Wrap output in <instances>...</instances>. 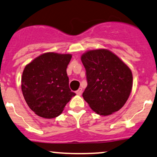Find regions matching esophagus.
Masks as SVG:
<instances>
[{"label": "esophagus", "mask_w": 157, "mask_h": 157, "mask_svg": "<svg viewBox=\"0 0 157 157\" xmlns=\"http://www.w3.org/2000/svg\"><path fill=\"white\" fill-rule=\"evenodd\" d=\"M82 89H81V88H80V89H79L76 91V94H78V95H81V94H82Z\"/></svg>", "instance_id": "1"}]
</instances>
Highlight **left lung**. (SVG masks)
<instances>
[{
  "label": "left lung",
  "instance_id": "1",
  "mask_svg": "<svg viewBox=\"0 0 157 157\" xmlns=\"http://www.w3.org/2000/svg\"><path fill=\"white\" fill-rule=\"evenodd\" d=\"M81 60L86 68L88 84L82 93L84 100L100 115L107 116L119 111L132 89L130 68L107 49L86 52Z\"/></svg>",
  "mask_w": 157,
  "mask_h": 157
}]
</instances>
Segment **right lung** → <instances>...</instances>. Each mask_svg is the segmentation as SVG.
Instances as JSON below:
<instances>
[{
	"label": "right lung",
	"instance_id": "1",
	"mask_svg": "<svg viewBox=\"0 0 157 157\" xmlns=\"http://www.w3.org/2000/svg\"><path fill=\"white\" fill-rule=\"evenodd\" d=\"M71 55L48 52L40 55L25 67L21 89L27 105L36 114L55 118L75 96L68 86L66 68Z\"/></svg>",
	"mask_w": 157,
	"mask_h": 157
}]
</instances>
